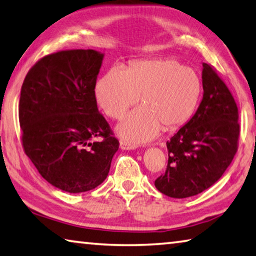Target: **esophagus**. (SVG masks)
<instances>
[{
    "instance_id": "1",
    "label": "esophagus",
    "mask_w": 256,
    "mask_h": 256,
    "mask_svg": "<svg viewBox=\"0 0 256 256\" xmlns=\"http://www.w3.org/2000/svg\"><path fill=\"white\" fill-rule=\"evenodd\" d=\"M120 148L122 150H134V149H136V146L132 144H128V141L122 140L120 142Z\"/></svg>"
}]
</instances>
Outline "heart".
<instances>
[{
  "label": "heart",
  "instance_id": "1",
  "mask_svg": "<svg viewBox=\"0 0 256 256\" xmlns=\"http://www.w3.org/2000/svg\"><path fill=\"white\" fill-rule=\"evenodd\" d=\"M202 92L200 76L176 60H144L128 68L112 66L97 81L94 97L112 118L120 120L140 100L144 106L124 118L118 136L128 144L148 142L160 128L174 130L188 122Z\"/></svg>",
  "mask_w": 256,
  "mask_h": 256
}]
</instances>
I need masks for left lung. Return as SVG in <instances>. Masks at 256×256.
<instances>
[{"label": "left lung", "instance_id": "1", "mask_svg": "<svg viewBox=\"0 0 256 256\" xmlns=\"http://www.w3.org/2000/svg\"><path fill=\"white\" fill-rule=\"evenodd\" d=\"M203 98L198 110L167 141L166 172L154 180L159 192L184 198L203 192L232 164L240 124L234 97L214 68L203 63Z\"/></svg>", "mask_w": 256, "mask_h": 256}]
</instances>
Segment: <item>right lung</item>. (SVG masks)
I'll return each mask as SVG.
<instances>
[{
    "label": "right lung",
    "mask_w": 256,
    "mask_h": 256,
    "mask_svg": "<svg viewBox=\"0 0 256 256\" xmlns=\"http://www.w3.org/2000/svg\"><path fill=\"white\" fill-rule=\"evenodd\" d=\"M102 60L94 50L47 55L30 68L21 88L24 152L42 178L68 193L100 185L118 150L94 97Z\"/></svg>",
    "instance_id": "right-lung-1"
}]
</instances>
